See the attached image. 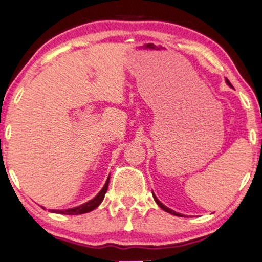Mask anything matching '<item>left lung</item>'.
I'll return each instance as SVG.
<instances>
[{"mask_svg":"<svg viewBox=\"0 0 262 262\" xmlns=\"http://www.w3.org/2000/svg\"><path fill=\"white\" fill-rule=\"evenodd\" d=\"M226 83L228 84L229 86H232V84L229 83V80H228L227 78H226ZM152 195H154V199H155V201L157 203V205H158V206H159L160 208H162V210H164L165 212H167V213H171V214H173V215H177V216H183L182 214H179V213H177V212H174L173 210H170V208L166 207V206H165V205H163L162 203H160V201H159L158 199H157V196L154 194V192H152Z\"/></svg>","mask_w":262,"mask_h":262,"instance_id":"1","label":"left lung"}]
</instances>
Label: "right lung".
Instances as JSON below:
<instances>
[{
    "mask_svg": "<svg viewBox=\"0 0 262 262\" xmlns=\"http://www.w3.org/2000/svg\"><path fill=\"white\" fill-rule=\"evenodd\" d=\"M108 180H110V176H108V178L106 180L105 185H104V187L102 188V190H100V192L98 193V194L96 195L94 199H91L90 201H88V203L80 205V206H77V207L69 208V210H50V212H52V213H59V214H69V215H77V214H83V213L91 212L92 210H95L96 207H98L99 204L103 201L104 195H105V193L107 191Z\"/></svg>",
    "mask_w": 262,
    "mask_h": 262,
    "instance_id": "add662e5",
    "label": "right lung"
}]
</instances>
